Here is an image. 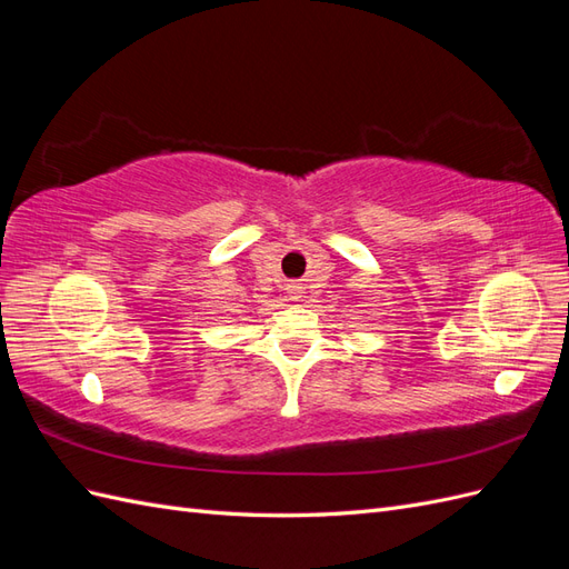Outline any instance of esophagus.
Segmentation results:
<instances>
[{
    "label": "esophagus",
    "mask_w": 569,
    "mask_h": 569,
    "mask_svg": "<svg viewBox=\"0 0 569 569\" xmlns=\"http://www.w3.org/2000/svg\"><path fill=\"white\" fill-rule=\"evenodd\" d=\"M284 289H287V297L291 301H299L303 297V284H299V282H287Z\"/></svg>",
    "instance_id": "34e87169"
}]
</instances>
